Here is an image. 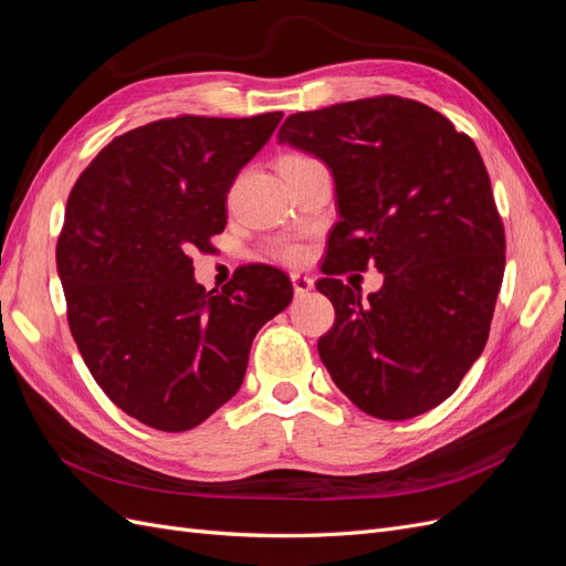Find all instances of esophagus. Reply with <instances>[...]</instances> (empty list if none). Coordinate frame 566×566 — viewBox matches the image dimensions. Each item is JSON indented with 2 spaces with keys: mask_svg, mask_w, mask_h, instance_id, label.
Returning a JSON list of instances; mask_svg holds the SVG:
<instances>
[{
  "mask_svg": "<svg viewBox=\"0 0 566 566\" xmlns=\"http://www.w3.org/2000/svg\"><path fill=\"white\" fill-rule=\"evenodd\" d=\"M290 279H293L295 295H306L314 287V279L306 276V273H290Z\"/></svg>",
  "mask_w": 566,
  "mask_h": 566,
  "instance_id": "obj_1",
  "label": "esophagus"
}]
</instances>
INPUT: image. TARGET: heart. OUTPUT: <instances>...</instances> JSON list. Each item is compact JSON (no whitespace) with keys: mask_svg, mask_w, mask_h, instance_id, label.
Masks as SVG:
<instances>
[{"mask_svg":"<svg viewBox=\"0 0 566 566\" xmlns=\"http://www.w3.org/2000/svg\"><path fill=\"white\" fill-rule=\"evenodd\" d=\"M285 158H300V156H285ZM262 254L271 262H279V264H297L302 262L304 250L297 241L293 238H273L264 248Z\"/></svg>","mask_w":566,"mask_h":566,"instance_id":"obj_1","label":"heart"}]
</instances>
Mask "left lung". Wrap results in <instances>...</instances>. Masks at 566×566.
I'll list each match as a JSON object with an SVG mask.
<instances>
[{
	"label": "left lung",
	"instance_id": "1",
	"mask_svg": "<svg viewBox=\"0 0 566 566\" xmlns=\"http://www.w3.org/2000/svg\"><path fill=\"white\" fill-rule=\"evenodd\" d=\"M281 144L333 169L339 221L318 293L335 306L318 354L354 406L408 420L458 389L484 352L505 229L474 142L413 98L373 96L290 115ZM373 263L368 301L336 276Z\"/></svg>",
	"mask_w": 566,
	"mask_h": 566
}]
</instances>
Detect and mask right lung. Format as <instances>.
I'll list each match as a JSON object with an SVG mask.
<instances>
[{"label":"right lung","mask_w":566,"mask_h":566,"mask_svg":"<svg viewBox=\"0 0 566 566\" xmlns=\"http://www.w3.org/2000/svg\"><path fill=\"white\" fill-rule=\"evenodd\" d=\"M281 117L156 119L115 136L67 196L56 243L67 325L96 385L153 430H193L224 406L256 331L293 300L266 264L208 293L191 256L224 231L229 188Z\"/></svg>","instance_id":"right-lung-1"}]
</instances>
